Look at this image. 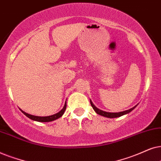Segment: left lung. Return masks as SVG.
Returning a JSON list of instances; mask_svg holds the SVG:
<instances>
[{"instance_id":"obj_1","label":"left lung","mask_w":161,"mask_h":161,"mask_svg":"<svg viewBox=\"0 0 161 161\" xmlns=\"http://www.w3.org/2000/svg\"><path fill=\"white\" fill-rule=\"evenodd\" d=\"M90 102H91L92 108H93V110H95V112L97 113V114L100 115H102V116H104V117L110 118V119H113V118H118V117L122 116V115H124L127 114V113H129L131 112V111L133 110L134 109L136 108L137 106H138V104H137V105L133 107V108H132L129 109V110H125V111H122V112H119V113H109V112H105V111H103L102 110H99V109L97 108L95 105H94V104H93V102H92L91 100H90Z\"/></svg>"}]
</instances>
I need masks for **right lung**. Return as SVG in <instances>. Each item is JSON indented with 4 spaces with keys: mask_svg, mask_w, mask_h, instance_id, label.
Here are the masks:
<instances>
[{
    "mask_svg": "<svg viewBox=\"0 0 161 161\" xmlns=\"http://www.w3.org/2000/svg\"><path fill=\"white\" fill-rule=\"evenodd\" d=\"M66 106H67V104H66V102H65V105H64L63 108L62 109L59 113H56V114H53L52 115H49V116H36V115H30L29 113L24 112V111H23L21 109H20V110H21V112H22L23 114L26 115V116L28 118H29L30 119L33 120V121H39V122H49V121H54L56 119H58L59 118L63 116V115L64 114V113H65V111L66 110Z\"/></svg>",
    "mask_w": 161,
    "mask_h": 161,
    "instance_id": "add662e5",
    "label": "right lung"
}]
</instances>
